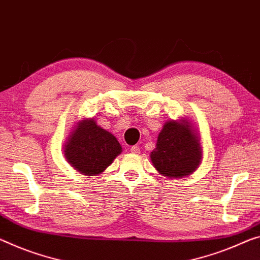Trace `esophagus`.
Wrapping results in <instances>:
<instances>
[{
  "label": "esophagus",
  "instance_id": "esophagus-1",
  "mask_svg": "<svg viewBox=\"0 0 260 260\" xmlns=\"http://www.w3.org/2000/svg\"><path fill=\"white\" fill-rule=\"evenodd\" d=\"M130 152H131V153H136V154H137V153L141 152V149H139V146H138V145H134V146H131V147H130Z\"/></svg>",
  "mask_w": 260,
  "mask_h": 260
}]
</instances>
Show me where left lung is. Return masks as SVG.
<instances>
[{"instance_id":"left-lung-1","label":"left lung","mask_w":260,"mask_h":260,"mask_svg":"<svg viewBox=\"0 0 260 260\" xmlns=\"http://www.w3.org/2000/svg\"><path fill=\"white\" fill-rule=\"evenodd\" d=\"M202 158L200 142L188 122L165 123L151 160L160 174L181 178L197 170Z\"/></svg>"}]
</instances>
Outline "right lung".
I'll use <instances>...</instances> for the list:
<instances>
[{
  "label": "right lung",
  "instance_id": "add662e5",
  "mask_svg": "<svg viewBox=\"0 0 260 260\" xmlns=\"http://www.w3.org/2000/svg\"><path fill=\"white\" fill-rule=\"evenodd\" d=\"M63 152L67 161L80 173L95 175L113 162L122 152V146L94 119H85L70 136Z\"/></svg>",
  "mask_w": 260,
  "mask_h": 260
}]
</instances>
